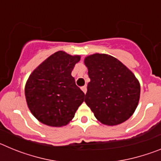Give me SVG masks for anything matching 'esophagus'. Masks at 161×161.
<instances>
[{"label":"esophagus","instance_id":"1","mask_svg":"<svg viewBox=\"0 0 161 161\" xmlns=\"http://www.w3.org/2000/svg\"><path fill=\"white\" fill-rule=\"evenodd\" d=\"M81 89H82V91H83L84 93H85H85H86V92H87V87H86V86H83V87L81 88Z\"/></svg>","mask_w":161,"mask_h":161}]
</instances>
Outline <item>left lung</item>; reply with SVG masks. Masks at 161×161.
Listing matches in <instances>:
<instances>
[{
	"mask_svg": "<svg viewBox=\"0 0 161 161\" xmlns=\"http://www.w3.org/2000/svg\"><path fill=\"white\" fill-rule=\"evenodd\" d=\"M84 62L90 78L85 102L96 119L108 126L127 120L140 96V85L133 72L106 54L89 55Z\"/></svg>",
	"mask_w": 161,
	"mask_h": 161,
	"instance_id": "1",
	"label": "left lung"
}]
</instances>
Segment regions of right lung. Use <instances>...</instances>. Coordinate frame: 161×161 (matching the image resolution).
<instances>
[{"label": "right lung", "mask_w": 161, "mask_h": 161, "mask_svg": "<svg viewBox=\"0 0 161 161\" xmlns=\"http://www.w3.org/2000/svg\"><path fill=\"white\" fill-rule=\"evenodd\" d=\"M80 59V55L59 51L30 75L25 87V100L32 114L43 124L65 126L84 102L85 93L71 75Z\"/></svg>", "instance_id": "add662e5"}]
</instances>
